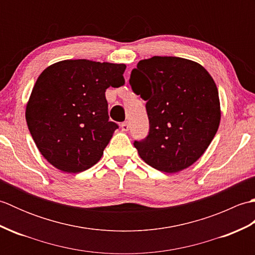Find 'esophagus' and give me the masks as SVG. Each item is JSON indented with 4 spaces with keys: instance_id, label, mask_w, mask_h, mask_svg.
<instances>
[{
    "instance_id": "obj_1",
    "label": "esophagus",
    "mask_w": 255,
    "mask_h": 255,
    "mask_svg": "<svg viewBox=\"0 0 255 255\" xmlns=\"http://www.w3.org/2000/svg\"><path fill=\"white\" fill-rule=\"evenodd\" d=\"M121 128H122L123 131H128V130H129V124H128V122L123 123V124L121 125Z\"/></svg>"
}]
</instances>
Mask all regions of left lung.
I'll list each match as a JSON object with an SVG mask.
<instances>
[{
	"label": "left lung",
	"mask_w": 255,
	"mask_h": 255,
	"mask_svg": "<svg viewBox=\"0 0 255 255\" xmlns=\"http://www.w3.org/2000/svg\"><path fill=\"white\" fill-rule=\"evenodd\" d=\"M129 83L147 102L149 134L133 142L140 158L166 173L195 163L221 118L218 89L207 70L188 59L154 56L138 62Z\"/></svg>",
	"instance_id": "obj_1"
}]
</instances>
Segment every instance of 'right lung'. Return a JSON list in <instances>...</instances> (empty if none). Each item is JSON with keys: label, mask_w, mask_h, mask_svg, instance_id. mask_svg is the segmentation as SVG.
<instances>
[{"label": "right lung", "mask_w": 255, "mask_h": 255, "mask_svg": "<svg viewBox=\"0 0 255 255\" xmlns=\"http://www.w3.org/2000/svg\"><path fill=\"white\" fill-rule=\"evenodd\" d=\"M124 63L63 60L38 77L26 122L42 156L58 170L79 173L102 158L118 128L108 121L106 90L125 84Z\"/></svg>", "instance_id": "1"}]
</instances>
